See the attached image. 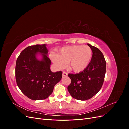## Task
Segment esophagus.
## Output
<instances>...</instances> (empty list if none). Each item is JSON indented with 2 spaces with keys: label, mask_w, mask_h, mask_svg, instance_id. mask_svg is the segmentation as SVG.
<instances>
[{
  "label": "esophagus",
  "mask_w": 129,
  "mask_h": 129,
  "mask_svg": "<svg viewBox=\"0 0 129 129\" xmlns=\"http://www.w3.org/2000/svg\"><path fill=\"white\" fill-rule=\"evenodd\" d=\"M62 74H63V76H67V75H68L67 73L66 72H63V73H62Z\"/></svg>",
  "instance_id": "obj_1"
}]
</instances>
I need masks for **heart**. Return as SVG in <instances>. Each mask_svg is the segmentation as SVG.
I'll return each instance as SVG.
<instances>
[{"mask_svg": "<svg viewBox=\"0 0 129 129\" xmlns=\"http://www.w3.org/2000/svg\"><path fill=\"white\" fill-rule=\"evenodd\" d=\"M92 54V50L88 46H72L62 48L58 55L51 54L50 58L58 68H62L67 62L69 69L79 72L89 65Z\"/></svg>", "mask_w": 129, "mask_h": 129, "instance_id": "b5f03b06", "label": "heart"}]
</instances>
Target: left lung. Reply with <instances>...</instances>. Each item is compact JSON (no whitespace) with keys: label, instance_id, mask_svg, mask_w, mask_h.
<instances>
[{"label":"left lung","instance_id":"left-lung-1","mask_svg":"<svg viewBox=\"0 0 129 129\" xmlns=\"http://www.w3.org/2000/svg\"><path fill=\"white\" fill-rule=\"evenodd\" d=\"M92 52L91 61L83 71L68 74L71 83L67 89L70 94L76 100H87L98 92L104 80L106 62L102 53L96 47L88 44Z\"/></svg>","mask_w":129,"mask_h":129}]
</instances>
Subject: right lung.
I'll use <instances>...</instances> for the list:
<instances>
[{"label": "right lung", "instance_id": "1", "mask_svg": "<svg viewBox=\"0 0 129 129\" xmlns=\"http://www.w3.org/2000/svg\"><path fill=\"white\" fill-rule=\"evenodd\" d=\"M46 45L27 47L18 56L15 65L17 85L24 94L31 100H44L52 94L55 85L61 80L62 72H51V61L48 57ZM41 53L43 58L38 60L36 55Z\"/></svg>", "mask_w": 129, "mask_h": 129}]
</instances>
